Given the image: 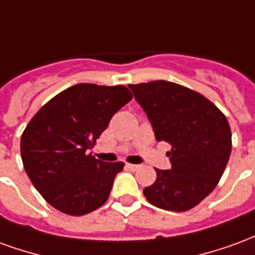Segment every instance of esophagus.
I'll use <instances>...</instances> for the list:
<instances>
[{
  "label": "esophagus",
  "mask_w": 255,
  "mask_h": 255,
  "mask_svg": "<svg viewBox=\"0 0 255 255\" xmlns=\"http://www.w3.org/2000/svg\"><path fill=\"white\" fill-rule=\"evenodd\" d=\"M139 166L140 165H136V164H127V168L131 171H136V169H139Z\"/></svg>",
  "instance_id": "1"
}]
</instances>
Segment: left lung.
<instances>
[{"label":"left lung","mask_w":255,"mask_h":255,"mask_svg":"<svg viewBox=\"0 0 255 255\" xmlns=\"http://www.w3.org/2000/svg\"><path fill=\"white\" fill-rule=\"evenodd\" d=\"M154 129L155 139L172 146L171 169H157L143 190L151 205L186 212L213 191L232 149L228 120L213 102L194 90L166 80L128 84Z\"/></svg>","instance_id":"obj_1"}]
</instances>
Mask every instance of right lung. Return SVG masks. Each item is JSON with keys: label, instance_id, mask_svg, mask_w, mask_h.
<instances>
[{"label": "right lung", "instance_id": "1", "mask_svg": "<svg viewBox=\"0 0 255 255\" xmlns=\"http://www.w3.org/2000/svg\"><path fill=\"white\" fill-rule=\"evenodd\" d=\"M131 100L122 84L79 83L47 101L27 124L20 140L23 165L53 208L83 216L108 201L124 162H104L87 150Z\"/></svg>", "mask_w": 255, "mask_h": 255}]
</instances>
